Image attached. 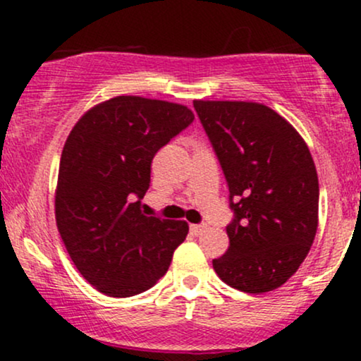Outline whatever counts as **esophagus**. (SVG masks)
<instances>
[{"mask_svg": "<svg viewBox=\"0 0 361 361\" xmlns=\"http://www.w3.org/2000/svg\"><path fill=\"white\" fill-rule=\"evenodd\" d=\"M205 229H207L205 224H192V226H190V231H192V234L195 235H200Z\"/></svg>", "mask_w": 361, "mask_h": 361, "instance_id": "34e87169", "label": "esophagus"}]
</instances>
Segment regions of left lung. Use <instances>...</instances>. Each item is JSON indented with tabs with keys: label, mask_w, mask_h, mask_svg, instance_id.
<instances>
[{
	"label": "left lung",
	"mask_w": 361,
	"mask_h": 361,
	"mask_svg": "<svg viewBox=\"0 0 361 361\" xmlns=\"http://www.w3.org/2000/svg\"><path fill=\"white\" fill-rule=\"evenodd\" d=\"M229 186V247L214 270L229 287H281L312 246L319 181L307 144L261 103L193 102Z\"/></svg>",
	"instance_id": "8db88e82"
}]
</instances>
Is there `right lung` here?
I'll list each match as a JSON object with an SVG mask.
<instances>
[{
	"instance_id": "1",
	"label": "right lung",
	"mask_w": 361,
	"mask_h": 361,
	"mask_svg": "<svg viewBox=\"0 0 361 361\" xmlns=\"http://www.w3.org/2000/svg\"><path fill=\"white\" fill-rule=\"evenodd\" d=\"M195 120L183 105L115 97L86 111L61 154L56 222L73 263L102 293L151 288L188 234L185 221L140 210L156 152Z\"/></svg>"
}]
</instances>
